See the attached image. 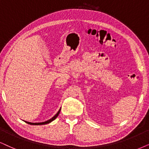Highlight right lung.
Listing matches in <instances>:
<instances>
[{
    "label": "right lung",
    "mask_w": 149,
    "mask_h": 149,
    "mask_svg": "<svg viewBox=\"0 0 149 149\" xmlns=\"http://www.w3.org/2000/svg\"><path fill=\"white\" fill-rule=\"evenodd\" d=\"M61 109H60V110L58 111L57 113H56L55 116L53 117L52 118H51V119H49V120H47V121H45V122H38V123H33V122H26V121H25V122L26 123L29 124V125H46V124H49V123H50V122H52V121H54V120H55L56 118H57V117L58 116V115H59V113H60V111H61Z\"/></svg>",
    "instance_id": "1"
}]
</instances>
